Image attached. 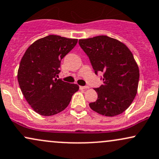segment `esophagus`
Listing matches in <instances>:
<instances>
[{
  "label": "esophagus",
  "instance_id": "34e87169",
  "mask_svg": "<svg viewBox=\"0 0 159 159\" xmlns=\"http://www.w3.org/2000/svg\"><path fill=\"white\" fill-rule=\"evenodd\" d=\"M89 88V87L88 86H80V89H87Z\"/></svg>",
  "mask_w": 159,
  "mask_h": 159
}]
</instances>
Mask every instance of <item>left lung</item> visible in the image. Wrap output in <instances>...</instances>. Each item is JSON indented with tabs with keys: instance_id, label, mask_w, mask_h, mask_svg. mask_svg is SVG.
<instances>
[{
	"instance_id": "8db88e82",
	"label": "left lung",
	"mask_w": 159,
	"mask_h": 159,
	"mask_svg": "<svg viewBox=\"0 0 159 159\" xmlns=\"http://www.w3.org/2000/svg\"><path fill=\"white\" fill-rule=\"evenodd\" d=\"M80 47L103 84L95 90L98 99L90 103L93 110L105 116H116L130 106L137 93L139 70L126 45L106 35L78 41Z\"/></svg>"
}]
</instances>
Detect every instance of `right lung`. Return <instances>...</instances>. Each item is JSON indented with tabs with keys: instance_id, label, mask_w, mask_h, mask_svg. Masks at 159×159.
<instances>
[{
	"instance_id": "add662e5",
	"label": "right lung",
	"mask_w": 159,
	"mask_h": 159,
	"mask_svg": "<svg viewBox=\"0 0 159 159\" xmlns=\"http://www.w3.org/2000/svg\"><path fill=\"white\" fill-rule=\"evenodd\" d=\"M77 42V39L50 35L34 42L24 53L18 72V83L37 113L49 116L61 112L79 89L77 84L57 79L61 59Z\"/></svg>"
}]
</instances>
